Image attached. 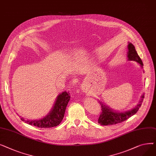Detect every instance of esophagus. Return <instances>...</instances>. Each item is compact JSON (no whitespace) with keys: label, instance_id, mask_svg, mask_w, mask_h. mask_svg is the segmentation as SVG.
I'll return each mask as SVG.
<instances>
[{"label":"esophagus","instance_id":"34e87169","mask_svg":"<svg viewBox=\"0 0 156 156\" xmlns=\"http://www.w3.org/2000/svg\"><path fill=\"white\" fill-rule=\"evenodd\" d=\"M81 90H82L83 92H86L87 88H86V87H85V85H83L82 88H81Z\"/></svg>","mask_w":156,"mask_h":156}]
</instances>
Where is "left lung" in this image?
I'll use <instances>...</instances> for the list:
<instances>
[{
	"mask_svg": "<svg viewBox=\"0 0 156 156\" xmlns=\"http://www.w3.org/2000/svg\"><path fill=\"white\" fill-rule=\"evenodd\" d=\"M127 57L128 61H136L140 67L143 68V62L140 59V57L138 55L134 45L130 42H128V53ZM144 98V95L142 94L141 96L140 100L138 101L137 104L133 108L130 110H128L126 111H118L114 110L111 108L105 103L99 101L100 104L101 105L102 108V112L98 119V122L101 125L106 126L111 125H115L117 123H119L122 121H124L132 116L134 114L136 113L138 111L139 108H140L142 103L143 102V99Z\"/></svg>",
	"mask_w": 156,
	"mask_h": 156,
	"instance_id": "8db88e82",
	"label": "left lung"
}]
</instances>
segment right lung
Instances as JSON below:
<instances>
[{"label": "right lung", "mask_w": 156, "mask_h": 156, "mask_svg": "<svg viewBox=\"0 0 156 156\" xmlns=\"http://www.w3.org/2000/svg\"><path fill=\"white\" fill-rule=\"evenodd\" d=\"M70 100L69 93L62 92L57 95L53 107L46 116L39 119L25 120L20 116L23 121L39 128H52L59 125L63 119L67 105Z\"/></svg>", "instance_id": "add662e5"}]
</instances>
